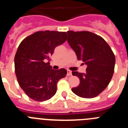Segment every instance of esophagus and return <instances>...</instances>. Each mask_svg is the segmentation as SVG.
<instances>
[{
  "label": "esophagus",
  "instance_id": "34e87169",
  "mask_svg": "<svg viewBox=\"0 0 128 128\" xmlns=\"http://www.w3.org/2000/svg\"><path fill=\"white\" fill-rule=\"evenodd\" d=\"M67 76H72V72L69 70H67V74H66Z\"/></svg>",
  "mask_w": 128,
  "mask_h": 128
}]
</instances>
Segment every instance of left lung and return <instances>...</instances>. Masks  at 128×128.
Here are the masks:
<instances>
[{"label":"left lung","instance_id":"left-lung-1","mask_svg":"<svg viewBox=\"0 0 128 128\" xmlns=\"http://www.w3.org/2000/svg\"><path fill=\"white\" fill-rule=\"evenodd\" d=\"M68 43L78 60L87 65L86 73L72 71L80 79V84L72 88L76 95L93 98L105 90L114 72L115 57L112 48L102 37L89 31H67Z\"/></svg>","mask_w":128,"mask_h":128}]
</instances>
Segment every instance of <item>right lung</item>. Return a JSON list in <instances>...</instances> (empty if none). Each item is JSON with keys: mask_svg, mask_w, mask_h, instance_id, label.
<instances>
[{"mask_svg": "<svg viewBox=\"0 0 128 128\" xmlns=\"http://www.w3.org/2000/svg\"><path fill=\"white\" fill-rule=\"evenodd\" d=\"M66 40V33L55 30L38 31L24 39L14 56L17 81L26 94L36 101L50 99L57 91V83L66 70H53L50 56L54 48Z\"/></svg>", "mask_w": 128, "mask_h": 128, "instance_id": "obj_1", "label": "right lung"}]
</instances>
